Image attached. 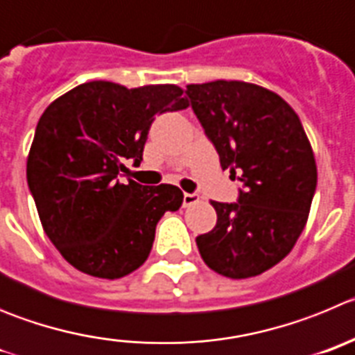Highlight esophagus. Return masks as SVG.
Wrapping results in <instances>:
<instances>
[{
    "mask_svg": "<svg viewBox=\"0 0 355 355\" xmlns=\"http://www.w3.org/2000/svg\"><path fill=\"white\" fill-rule=\"evenodd\" d=\"M198 201H200V194L184 193V200H182V205L191 207V205H194V203H198Z\"/></svg>",
    "mask_w": 355,
    "mask_h": 355,
    "instance_id": "esophagus-1",
    "label": "esophagus"
}]
</instances>
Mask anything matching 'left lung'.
<instances>
[{
	"label": "left lung",
	"instance_id": "obj_1",
	"mask_svg": "<svg viewBox=\"0 0 355 355\" xmlns=\"http://www.w3.org/2000/svg\"><path fill=\"white\" fill-rule=\"evenodd\" d=\"M185 95L223 170L242 184L235 203L212 201L217 223L198 235L210 269L232 279L269 270L292 251L308 221L317 164L295 111L244 81L187 85Z\"/></svg>",
	"mask_w": 355,
	"mask_h": 355
}]
</instances>
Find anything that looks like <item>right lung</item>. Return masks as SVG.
I'll return each instance as SVG.
<instances>
[{
  "mask_svg": "<svg viewBox=\"0 0 355 355\" xmlns=\"http://www.w3.org/2000/svg\"><path fill=\"white\" fill-rule=\"evenodd\" d=\"M175 85L125 88L111 81L76 86L40 116L28 155V187L44 232L72 267L118 279L145 263L155 226L178 210L177 185L120 177L143 161L152 122L189 106Z\"/></svg>",
  "mask_w": 355,
  "mask_h": 355,
  "instance_id": "obj_1",
  "label": "right lung"
}]
</instances>
